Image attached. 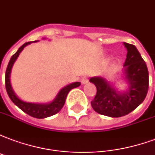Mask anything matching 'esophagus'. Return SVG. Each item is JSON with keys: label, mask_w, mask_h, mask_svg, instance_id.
<instances>
[{"label": "esophagus", "mask_w": 155, "mask_h": 155, "mask_svg": "<svg viewBox=\"0 0 155 155\" xmlns=\"http://www.w3.org/2000/svg\"><path fill=\"white\" fill-rule=\"evenodd\" d=\"M88 82H89V80H88V77L84 76V77H82V78H81V82H82V84H87V83H88Z\"/></svg>", "instance_id": "esophagus-1"}]
</instances>
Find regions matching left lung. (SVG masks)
Returning <instances> with one entry per match:
<instances>
[{"label":"left lung","mask_w":155,"mask_h":155,"mask_svg":"<svg viewBox=\"0 0 155 155\" xmlns=\"http://www.w3.org/2000/svg\"><path fill=\"white\" fill-rule=\"evenodd\" d=\"M127 50L124 63L125 78L129 89L119 93L102 78H91L96 87V95L91 104L100 114L111 117H123L137 109L146 97L149 89V72L145 60L134 45L124 42Z\"/></svg>","instance_id":"obj_1"}]
</instances>
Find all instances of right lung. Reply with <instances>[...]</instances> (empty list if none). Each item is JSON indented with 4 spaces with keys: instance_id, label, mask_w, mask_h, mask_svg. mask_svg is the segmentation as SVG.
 Masks as SVG:
<instances>
[{
    "instance_id": "right-lung-1",
    "label": "right lung",
    "mask_w": 155,
    "mask_h": 155,
    "mask_svg": "<svg viewBox=\"0 0 155 155\" xmlns=\"http://www.w3.org/2000/svg\"><path fill=\"white\" fill-rule=\"evenodd\" d=\"M31 42L24 43L23 46L18 48L15 54L11 57L10 62L8 64V66H7L6 72H5V89H6L7 94L9 95L10 100L12 101L13 103L15 105H17L19 109H22L24 113H26L27 114L30 115V116H32L33 117H36V118H45V117H50V116H52V115L55 114L58 112H60L63 106H64V104L65 100H66L68 93L73 88L79 87L81 85V83L80 82H73L72 84H69L64 87L63 89L60 90L59 94L57 95L56 98L54 99V101L50 104H40L27 103V102H24V101H21L19 98H18L17 95L13 91L12 87H11V85H10V72H11L13 64H14L16 59L18 58L19 53L24 50L25 46H28Z\"/></svg>"
}]
</instances>
